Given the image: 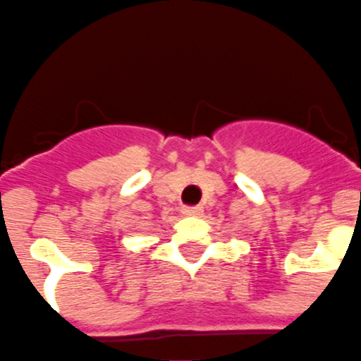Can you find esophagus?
Returning <instances> with one entry per match:
<instances>
[{"mask_svg": "<svg viewBox=\"0 0 361 361\" xmlns=\"http://www.w3.org/2000/svg\"><path fill=\"white\" fill-rule=\"evenodd\" d=\"M183 215H186V217H199V215H202V208L201 206H186V208H183Z\"/></svg>", "mask_w": 361, "mask_h": 361, "instance_id": "1", "label": "esophagus"}]
</instances>
